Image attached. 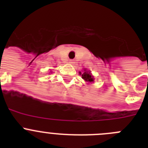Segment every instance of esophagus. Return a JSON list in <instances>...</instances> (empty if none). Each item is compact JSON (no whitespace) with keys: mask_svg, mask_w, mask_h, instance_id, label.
I'll use <instances>...</instances> for the list:
<instances>
[{"mask_svg":"<svg viewBox=\"0 0 148 148\" xmlns=\"http://www.w3.org/2000/svg\"><path fill=\"white\" fill-rule=\"evenodd\" d=\"M69 63H70V64H74V61H73V60H70V61H69Z\"/></svg>","mask_w":148,"mask_h":148,"instance_id":"esophagus-1","label":"esophagus"}]
</instances>
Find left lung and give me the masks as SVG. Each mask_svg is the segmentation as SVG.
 Masks as SVG:
<instances>
[{
    "instance_id": "8db88e82",
    "label": "left lung",
    "mask_w": 148,
    "mask_h": 148,
    "mask_svg": "<svg viewBox=\"0 0 148 148\" xmlns=\"http://www.w3.org/2000/svg\"><path fill=\"white\" fill-rule=\"evenodd\" d=\"M81 75H82V78H83L84 80L85 81V82H88V83H91V82H94V78L93 75L91 74V72L90 70H87L86 69L84 70L83 73H79Z\"/></svg>"
}]
</instances>
